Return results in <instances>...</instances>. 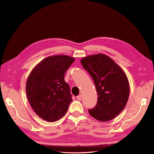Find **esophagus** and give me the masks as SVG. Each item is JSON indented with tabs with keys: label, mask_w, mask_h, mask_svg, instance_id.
Listing matches in <instances>:
<instances>
[{
	"label": "esophagus",
	"mask_w": 154,
	"mask_h": 154,
	"mask_svg": "<svg viewBox=\"0 0 154 154\" xmlns=\"http://www.w3.org/2000/svg\"><path fill=\"white\" fill-rule=\"evenodd\" d=\"M77 99L79 100V101H81V99H82V95L80 94L79 96H77Z\"/></svg>",
	"instance_id": "obj_1"
}]
</instances>
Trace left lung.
<instances>
[{"label": "left lung", "instance_id": "obj_1", "mask_svg": "<svg viewBox=\"0 0 154 154\" xmlns=\"http://www.w3.org/2000/svg\"><path fill=\"white\" fill-rule=\"evenodd\" d=\"M80 63L93 78L98 96L97 104L88 110L89 114L101 122L114 119L123 110L128 100L130 85L127 75L104 54L88 56Z\"/></svg>", "mask_w": 154, "mask_h": 154}]
</instances>
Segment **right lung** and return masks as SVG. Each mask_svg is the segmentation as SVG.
<instances>
[{
    "instance_id": "right-lung-1",
    "label": "right lung",
    "mask_w": 154,
    "mask_h": 154,
    "mask_svg": "<svg viewBox=\"0 0 154 154\" xmlns=\"http://www.w3.org/2000/svg\"><path fill=\"white\" fill-rule=\"evenodd\" d=\"M75 58L67 55L50 56L32 70L26 85L31 106L41 119L53 122L62 118L72 99L64 74Z\"/></svg>"
}]
</instances>
